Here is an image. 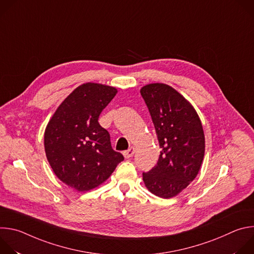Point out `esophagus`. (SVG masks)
Masks as SVG:
<instances>
[{"instance_id":"34e87169","label":"esophagus","mask_w":254,"mask_h":254,"mask_svg":"<svg viewBox=\"0 0 254 254\" xmlns=\"http://www.w3.org/2000/svg\"><path fill=\"white\" fill-rule=\"evenodd\" d=\"M134 151H135V149H134L133 147L129 148L127 151H125V152H124V156H125V158H126V159L131 158V157L133 156V154H134Z\"/></svg>"}]
</instances>
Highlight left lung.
Returning <instances> with one entry per match:
<instances>
[{
	"instance_id": "8db88e82",
	"label": "left lung",
	"mask_w": 254,
	"mask_h": 254,
	"mask_svg": "<svg viewBox=\"0 0 254 254\" xmlns=\"http://www.w3.org/2000/svg\"><path fill=\"white\" fill-rule=\"evenodd\" d=\"M140 94L162 149L157 166L142 173V180L153 194L168 199L184 190L198 175L205 153L202 124L190 102L167 84H148Z\"/></svg>"
}]
</instances>
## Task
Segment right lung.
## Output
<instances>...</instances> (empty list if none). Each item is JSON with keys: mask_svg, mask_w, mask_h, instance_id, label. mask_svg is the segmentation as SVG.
Listing matches in <instances>:
<instances>
[{"mask_svg": "<svg viewBox=\"0 0 254 254\" xmlns=\"http://www.w3.org/2000/svg\"><path fill=\"white\" fill-rule=\"evenodd\" d=\"M117 92L115 87L91 82L78 86L59 105L45 129V153L53 172L79 192L103 183L125 159L114 151L110 132L98 123Z\"/></svg>", "mask_w": 254, "mask_h": 254, "instance_id": "1", "label": "right lung"}]
</instances>
